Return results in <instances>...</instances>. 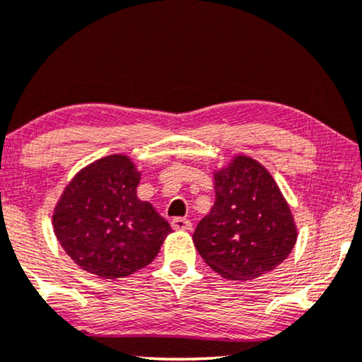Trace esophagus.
<instances>
[{
  "label": "esophagus",
  "mask_w": 362,
  "mask_h": 362,
  "mask_svg": "<svg viewBox=\"0 0 362 362\" xmlns=\"http://www.w3.org/2000/svg\"><path fill=\"white\" fill-rule=\"evenodd\" d=\"M172 228H173V230H190L192 222L189 221V218L175 217L172 221Z\"/></svg>",
  "instance_id": "1"
}]
</instances>
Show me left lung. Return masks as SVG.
<instances>
[{
	"mask_svg": "<svg viewBox=\"0 0 362 362\" xmlns=\"http://www.w3.org/2000/svg\"><path fill=\"white\" fill-rule=\"evenodd\" d=\"M214 178L215 204L192 235L199 254L230 281L274 271L294 249L297 230L271 173L239 155Z\"/></svg>",
	"mask_w": 362,
	"mask_h": 362,
	"instance_id": "left-lung-1",
	"label": "left lung"
}]
</instances>
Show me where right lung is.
Returning <instances> with one entry per match:
<instances>
[{
  "label": "right lung",
  "mask_w": 362,
  "mask_h": 362,
  "mask_svg": "<svg viewBox=\"0 0 362 362\" xmlns=\"http://www.w3.org/2000/svg\"><path fill=\"white\" fill-rule=\"evenodd\" d=\"M140 173L127 155L90 163L54 207V235L75 264L103 279L127 277L157 257L172 228L136 197Z\"/></svg>",
  "instance_id": "1"
}]
</instances>
